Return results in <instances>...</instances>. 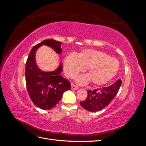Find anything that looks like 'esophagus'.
I'll return each instance as SVG.
<instances>
[{
	"label": "esophagus",
	"instance_id": "obj_1",
	"mask_svg": "<svg viewBox=\"0 0 146 146\" xmlns=\"http://www.w3.org/2000/svg\"><path fill=\"white\" fill-rule=\"evenodd\" d=\"M71 88H72V90H78L79 88L77 86L75 85L74 84L72 83L71 84Z\"/></svg>",
	"mask_w": 146,
	"mask_h": 146
}]
</instances>
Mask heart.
Returning <instances> with one entry per match:
<instances>
[{
	"mask_svg": "<svg viewBox=\"0 0 146 146\" xmlns=\"http://www.w3.org/2000/svg\"><path fill=\"white\" fill-rule=\"evenodd\" d=\"M87 68L88 75L78 77L76 82L85 85L90 80L97 85L107 83L117 74L119 61L108 54L93 49H85L78 55L72 53L64 61V70L66 76L74 78Z\"/></svg>",
	"mask_w": 146,
	"mask_h": 146,
	"instance_id": "b5f03b06",
	"label": "heart"
}]
</instances>
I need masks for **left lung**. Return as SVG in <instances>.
I'll return each instance as SVG.
<instances>
[{"label":"left lung","mask_w":146,"mask_h":146,"mask_svg":"<svg viewBox=\"0 0 146 146\" xmlns=\"http://www.w3.org/2000/svg\"><path fill=\"white\" fill-rule=\"evenodd\" d=\"M122 81L119 79L113 85L108 87L88 90V96L85 100L80 102L82 107L88 111H100L108 106L115 98L121 87Z\"/></svg>","instance_id":"8db88e82"}]
</instances>
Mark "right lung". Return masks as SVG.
Masks as SVG:
<instances>
[{"label":"right lung","instance_id":"obj_1","mask_svg":"<svg viewBox=\"0 0 146 146\" xmlns=\"http://www.w3.org/2000/svg\"><path fill=\"white\" fill-rule=\"evenodd\" d=\"M61 42L54 39H46L35 46L29 55L25 64V82L27 90L33 104L42 110L55 107L63 94L70 89V83L60 75L63 70L61 62L55 70L45 72L36 64L35 54L38 48L45 45L51 47L56 54H61Z\"/></svg>","mask_w":146,"mask_h":146}]
</instances>
